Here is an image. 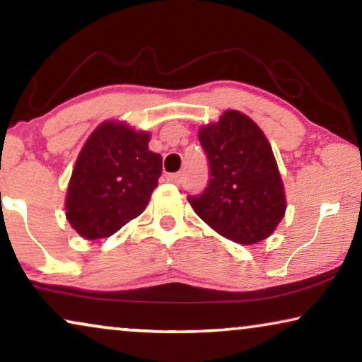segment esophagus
I'll return each instance as SVG.
<instances>
[{
  "label": "esophagus",
  "instance_id": "1",
  "mask_svg": "<svg viewBox=\"0 0 362 362\" xmlns=\"http://www.w3.org/2000/svg\"><path fill=\"white\" fill-rule=\"evenodd\" d=\"M182 179H183V177H182L180 172H175V174L167 175V180H170V182H174V183H180Z\"/></svg>",
  "mask_w": 362,
  "mask_h": 362
}]
</instances>
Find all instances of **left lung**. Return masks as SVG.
<instances>
[{
    "instance_id": "left-lung-1",
    "label": "left lung",
    "mask_w": 362,
    "mask_h": 362,
    "mask_svg": "<svg viewBox=\"0 0 362 362\" xmlns=\"http://www.w3.org/2000/svg\"><path fill=\"white\" fill-rule=\"evenodd\" d=\"M210 180L188 202L198 216L234 243L256 244L271 236L285 213L284 183L272 147L246 115L228 110L203 126Z\"/></svg>"
}]
</instances>
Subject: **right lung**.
<instances>
[{
    "label": "right lung",
    "mask_w": 362,
    "mask_h": 362,
    "mask_svg": "<svg viewBox=\"0 0 362 362\" xmlns=\"http://www.w3.org/2000/svg\"><path fill=\"white\" fill-rule=\"evenodd\" d=\"M149 134L123 123L98 126L75 162L69 183L67 220L86 239L108 238L146 210L162 174Z\"/></svg>",
    "instance_id": "add662e5"
}]
</instances>
